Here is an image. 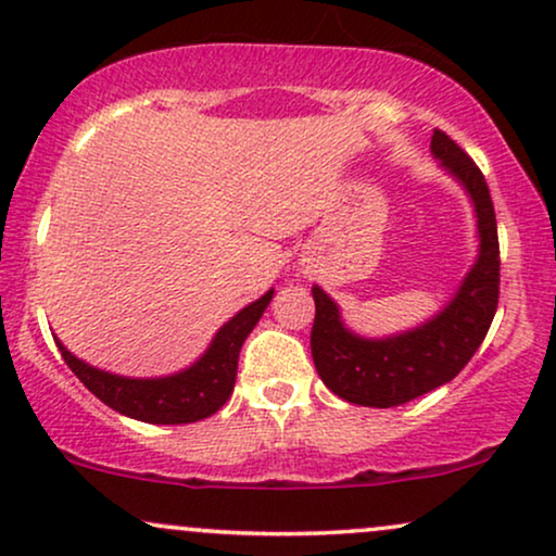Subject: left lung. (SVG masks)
I'll return each instance as SVG.
<instances>
[{
	"label": "left lung",
	"instance_id": "1",
	"mask_svg": "<svg viewBox=\"0 0 556 556\" xmlns=\"http://www.w3.org/2000/svg\"><path fill=\"white\" fill-rule=\"evenodd\" d=\"M430 152L464 185L475 203L479 255L456 296L433 319L394 338L368 340L348 330L338 304L314 286L312 358L325 387L351 404L396 407L433 392L462 371L482 345L500 299V244L490 188L471 156L443 131Z\"/></svg>",
	"mask_w": 556,
	"mask_h": 556
}]
</instances>
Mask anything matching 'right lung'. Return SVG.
<instances>
[{
  "label": "right lung",
  "mask_w": 556,
  "mask_h": 556,
  "mask_svg": "<svg viewBox=\"0 0 556 556\" xmlns=\"http://www.w3.org/2000/svg\"><path fill=\"white\" fill-rule=\"evenodd\" d=\"M270 299L273 289L226 321L211 340L208 351L193 366L160 379H128V376L100 371L68 353L59 340L56 345L74 376L115 413L152 425L198 422L218 413L235 392L239 351L247 334L255 330Z\"/></svg>",
  "instance_id": "add662e5"
}]
</instances>
